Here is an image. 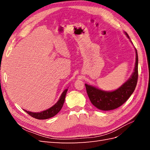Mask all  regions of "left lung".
I'll use <instances>...</instances> for the list:
<instances>
[{
    "mask_svg": "<svg viewBox=\"0 0 150 150\" xmlns=\"http://www.w3.org/2000/svg\"><path fill=\"white\" fill-rule=\"evenodd\" d=\"M128 38L129 35L125 32ZM131 41V40H130ZM131 42H132L131 41ZM135 49L136 62L134 72L130 78L119 88L112 91H106L92 85L85 84L86 91L91 102L93 105L103 111H110L116 109L123 104L133 94L137 84L138 77V57Z\"/></svg>",
    "mask_w": 150,
    "mask_h": 150,
    "instance_id": "left-lung-1",
    "label": "left lung"
}]
</instances>
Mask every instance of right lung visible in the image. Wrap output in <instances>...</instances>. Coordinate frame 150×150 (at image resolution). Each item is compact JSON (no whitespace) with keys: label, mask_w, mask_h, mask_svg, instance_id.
<instances>
[{"label":"right lung","mask_w":150,"mask_h":150,"mask_svg":"<svg viewBox=\"0 0 150 150\" xmlns=\"http://www.w3.org/2000/svg\"><path fill=\"white\" fill-rule=\"evenodd\" d=\"M67 89H65L64 91L62 92V94L59 98V99L57 101V102L53 105L52 107L47 109L46 110H44L43 111H41L40 112H30L26 111L24 110L28 114H29L32 117H34L38 120H46L49 119L50 117H52L56 115L57 113L60 111L61 108H62L63 104H64L66 95L67 91Z\"/></svg>","instance_id":"right-lung-1"}]
</instances>
